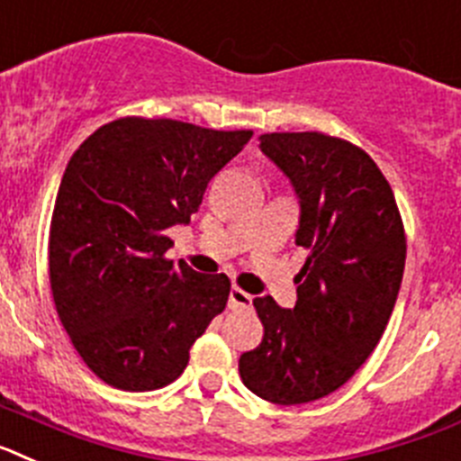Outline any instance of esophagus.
I'll list each match as a JSON object with an SVG mask.
<instances>
[{
    "label": "esophagus",
    "mask_w": 461,
    "mask_h": 461,
    "mask_svg": "<svg viewBox=\"0 0 461 461\" xmlns=\"http://www.w3.org/2000/svg\"><path fill=\"white\" fill-rule=\"evenodd\" d=\"M253 306V294L243 292L241 287H231L230 292V308H250Z\"/></svg>",
    "instance_id": "esophagus-1"
}]
</instances>
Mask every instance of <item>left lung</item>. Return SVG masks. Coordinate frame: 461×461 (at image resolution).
Wrapping results in <instances>:
<instances>
[{
    "label": "left lung",
    "mask_w": 461,
    "mask_h": 461,
    "mask_svg": "<svg viewBox=\"0 0 461 461\" xmlns=\"http://www.w3.org/2000/svg\"><path fill=\"white\" fill-rule=\"evenodd\" d=\"M259 148L297 192V246L308 258L294 276V308L253 302L264 336L239 374L258 397L292 406L339 390L378 346L402 287L406 234L390 183L355 143L271 131Z\"/></svg>",
    "instance_id": "left-lung-1"
}]
</instances>
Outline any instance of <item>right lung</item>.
Here are the masks:
<instances>
[{
    "label": "right lung",
    "instance_id": "obj_1",
    "mask_svg": "<svg viewBox=\"0 0 461 461\" xmlns=\"http://www.w3.org/2000/svg\"><path fill=\"white\" fill-rule=\"evenodd\" d=\"M250 136L127 115L71 155L48 236L50 290L76 352L106 385L174 383L225 311L230 278L174 264L167 230L190 222L208 181Z\"/></svg>",
    "mask_w": 461,
    "mask_h": 461
}]
</instances>
